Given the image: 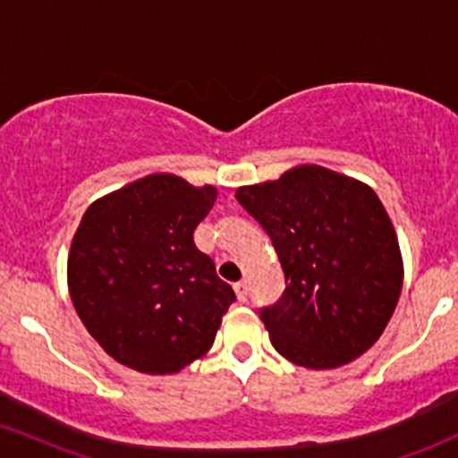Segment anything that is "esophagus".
Wrapping results in <instances>:
<instances>
[{
    "instance_id": "1",
    "label": "esophagus",
    "mask_w": 458,
    "mask_h": 458,
    "mask_svg": "<svg viewBox=\"0 0 458 458\" xmlns=\"http://www.w3.org/2000/svg\"><path fill=\"white\" fill-rule=\"evenodd\" d=\"M234 292H237V298H239V301H242V302L248 301V293H250L248 283H245V281L234 283Z\"/></svg>"
}]
</instances>
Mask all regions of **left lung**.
Here are the masks:
<instances>
[{"instance_id": "left-lung-1", "label": "left lung", "mask_w": 458, "mask_h": 458, "mask_svg": "<svg viewBox=\"0 0 458 458\" xmlns=\"http://www.w3.org/2000/svg\"><path fill=\"white\" fill-rule=\"evenodd\" d=\"M234 197L269 234L285 274L283 296L259 311L274 349L298 367L335 369L377 343L397 307L403 266L375 191L302 165Z\"/></svg>"}]
</instances>
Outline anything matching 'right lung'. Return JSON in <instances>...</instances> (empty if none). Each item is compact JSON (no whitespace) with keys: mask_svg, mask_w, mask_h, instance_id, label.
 Instances as JSON below:
<instances>
[{"mask_svg":"<svg viewBox=\"0 0 458 458\" xmlns=\"http://www.w3.org/2000/svg\"><path fill=\"white\" fill-rule=\"evenodd\" d=\"M215 199V186L153 173L85 210L67 287L85 329L115 362L168 375L213 346L234 292L192 233Z\"/></svg>","mask_w":458,"mask_h":458,"instance_id":"add662e5","label":"right lung"}]
</instances>
